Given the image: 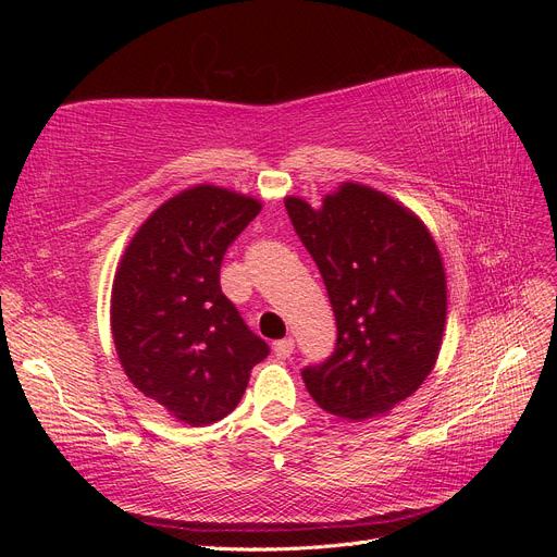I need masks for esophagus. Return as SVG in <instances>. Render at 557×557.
Returning <instances> with one entry per match:
<instances>
[{
  "mask_svg": "<svg viewBox=\"0 0 557 557\" xmlns=\"http://www.w3.org/2000/svg\"><path fill=\"white\" fill-rule=\"evenodd\" d=\"M293 350H295V339H293V336H285V339H281V342L274 344V356H276L278 360L290 358Z\"/></svg>",
  "mask_w": 557,
  "mask_h": 557,
  "instance_id": "1",
  "label": "esophagus"
}]
</instances>
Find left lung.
I'll return each instance as SVG.
<instances>
[{"label":"left lung","instance_id":"left-lung-1","mask_svg":"<svg viewBox=\"0 0 557 557\" xmlns=\"http://www.w3.org/2000/svg\"><path fill=\"white\" fill-rule=\"evenodd\" d=\"M320 269L336 318V346L301 379L320 409L352 423L385 416L436 364L446 327L442 252L420 218L376 188L344 181L313 209L285 197Z\"/></svg>","mask_w":557,"mask_h":557}]
</instances>
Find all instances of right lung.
I'll list each match as a JSON object with an SVG mask.
<instances>
[{"mask_svg": "<svg viewBox=\"0 0 557 557\" xmlns=\"http://www.w3.org/2000/svg\"><path fill=\"white\" fill-rule=\"evenodd\" d=\"M260 199L201 183L134 232L111 288V334L132 385L178 423L201 428L237 407L269 346L221 290L227 246Z\"/></svg>", "mask_w": 557, "mask_h": 557, "instance_id": "obj_1", "label": "right lung"}]
</instances>
